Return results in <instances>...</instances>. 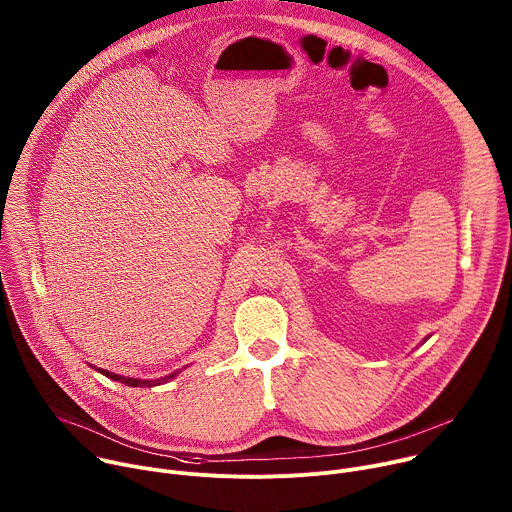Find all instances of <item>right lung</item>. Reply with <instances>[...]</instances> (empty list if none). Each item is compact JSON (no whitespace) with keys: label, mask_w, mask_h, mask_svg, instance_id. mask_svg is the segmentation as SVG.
<instances>
[{"label":"right lung","mask_w":512,"mask_h":512,"mask_svg":"<svg viewBox=\"0 0 512 512\" xmlns=\"http://www.w3.org/2000/svg\"><path fill=\"white\" fill-rule=\"evenodd\" d=\"M99 373H103L105 377H109V379H113V381H119V383H123V385H127V387H156V385H162V383H168L170 379H174L176 375H178V371H174L170 377H164V379H131V377H121V375H115V373H109V371H103V369H97Z\"/></svg>","instance_id":"1"}]
</instances>
